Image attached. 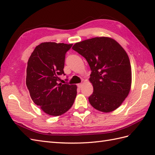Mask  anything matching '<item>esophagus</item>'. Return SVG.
<instances>
[{
	"instance_id": "34e87169",
	"label": "esophagus",
	"mask_w": 155,
	"mask_h": 155,
	"mask_svg": "<svg viewBox=\"0 0 155 155\" xmlns=\"http://www.w3.org/2000/svg\"><path fill=\"white\" fill-rule=\"evenodd\" d=\"M82 83H79V84H77V86L78 87L80 88H81L82 87Z\"/></svg>"
}]
</instances>
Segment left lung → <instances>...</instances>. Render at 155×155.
I'll list each match as a JSON object with an SVG mask.
<instances>
[{"label": "left lung", "instance_id": "8db88e82", "mask_svg": "<svg viewBox=\"0 0 155 155\" xmlns=\"http://www.w3.org/2000/svg\"><path fill=\"white\" fill-rule=\"evenodd\" d=\"M73 49L84 57L92 71L91 106L106 113L117 109L131 85L130 61L124 48L113 39L96 37L76 43Z\"/></svg>", "mask_w": 155, "mask_h": 155}]
</instances>
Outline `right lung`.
Instances as JSON below:
<instances>
[{
    "instance_id": "obj_1",
    "label": "right lung",
    "mask_w": 155,
    "mask_h": 155,
    "mask_svg": "<svg viewBox=\"0 0 155 155\" xmlns=\"http://www.w3.org/2000/svg\"><path fill=\"white\" fill-rule=\"evenodd\" d=\"M73 44L44 42L35 47L28 61L26 83L33 102L47 114L57 116L73 106L77 86L59 83L66 53Z\"/></svg>"
}]
</instances>
